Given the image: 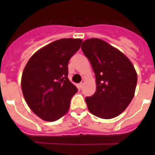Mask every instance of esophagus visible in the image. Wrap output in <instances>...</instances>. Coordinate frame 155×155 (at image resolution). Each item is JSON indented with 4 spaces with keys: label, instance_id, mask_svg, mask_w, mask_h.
<instances>
[{
    "label": "esophagus",
    "instance_id": "esophagus-1",
    "mask_svg": "<svg viewBox=\"0 0 155 155\" xmlns=\"http://www.w3.org/2000/svg\"><path fill=\"white\" fill-rule=\"evenodd\" d=\"M84 83H85V80H82V82L79 83V87H80V88H81V87H82V86H83Z\"/></svg>",
    "mask_w": 155,
    "mask_h": 155
}]
</instances>
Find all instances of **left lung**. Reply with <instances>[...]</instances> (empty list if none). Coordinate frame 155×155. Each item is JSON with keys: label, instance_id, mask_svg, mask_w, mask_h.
<instances>
[{"label": "left lung", "instance_id": "1", "mask_svg": "<svg viewBox=\"0 0 155 155\" xmlns=\"http://www.w3.org/2000/svg\"><path fill=\"white\" fill-rule=\"evenodd\" d=\"M81 48L96 77V91L85 97L89 112L104 119L118 116L135 93L137 75L134 65L121 51L100 39L85 40Z\"/></svg>", "mask_w": 155, "mask_h": 155}]
</instances>
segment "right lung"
Returning a JSON list of instances; mask_svg holds the SVG:
<instances>
[{
  "label": "right lung",
  "mask_w": 155,
  "mask_h": 155,
  "mask_svg": "<svg viewBox=\"0 0 155 155\" xmlns=\"http://www.w3.org/2000/svg\"><path fill=\"white\" fill-rule=\"evenodd\" d=\"M81 39H61L38 50L29 59L21 76V90L31 110L47 121L68 112L78 91L68 79V62L79 49Z\"/></svg>",
  "instance_id": "1"
}]
</instances>
